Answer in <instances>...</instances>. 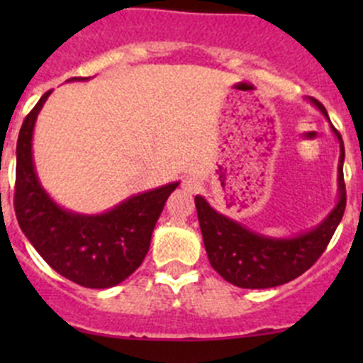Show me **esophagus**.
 Returning a JSON list of instances; mask_svg holds the SVG:
<instances>
[{
    "instance_id": "1",
    "label": "esophagus",
    "mask_w": 363,
    "mask_h": 363,
    "mask_svg": "<svg viewBox=\"0 0 363 363\" xmlns=\"http://www.w3.org/2000/svg\"><path fill=\"white\" fill-rule=\"evenodd\" d=\"M200 188H202V184H200L199 179L186 177L184 181H182V189H184V191H188V193H191V195H193V193H199Z\"/></svg>"
}]
</instances>
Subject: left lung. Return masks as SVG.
<instances>
[{"label":"left lung","mask_w":363,"mask_h":363,"mask_svg":"<svg viewBox=\"0 0 363 363\" xmlns=\"http://www.w3.org/2000/svg\"><path fill=\"white\" fill-rule=\"evenodd\" d=\"M311 101L328 119L323 105L318 100ZM332 131L337 137L340 147L337 167L339 200L330 214L307 232L284 239L263 235L212 208L203 196H195L205 251L212 269L223 279L250 290L274 288L302 276L323 255L346 208V186L342 175L344 144L334 126Z\"/></svg>","instance_id":"1"}]
</instances>
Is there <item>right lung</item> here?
<instances>
[{
	"instance_id": "obj_1",
	"label": "right lung",
	"mask_w": 363,
	"mask_h": 363,
	"mask_svg": "<svg viewBox=\"0 0 363 363\" xmlns=\"http://www.w3.org/2000/svg\"><path fill=\"white\" fill-rule=\"evenodd\" d=\"M50 93L40 98L19 131L13 196L17 221L57 274L80 286L112 288L144 262L156 221L179 182L130 196L104 214H79L57 205L40 184L33 161V130Z\"/></svg>"
}]
</instances>
